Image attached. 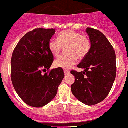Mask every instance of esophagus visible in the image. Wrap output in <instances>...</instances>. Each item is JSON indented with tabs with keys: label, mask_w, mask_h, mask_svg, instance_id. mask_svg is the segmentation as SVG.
<instances>
[{
	"label": "esophagus",
	"mask_w": 128,
	"mask_h": 128,
	"mask_svg": "<svg viewBox=\"0 0 128 128\" xmlns=\"http://www.w3.org/2000/svg\"><path fill=\"white\" fill-rule=\"evenodd\" d=\"M64 74H65V75H67V74H68L69 73H70V71H68V70H64Z\"/></svg>",
	"instance_id": "esophagus-1"
}]
</instances>
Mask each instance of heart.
Segmentation results:
<instances>
[{"label": "heart", "mask_w": 128, "mask_h": 128, "mask_svg": "<svg viewBox=\"0 0 128 128\" xmlns=\"http://www.w3.org/2000/svg\"><path fill=\"white\" fill-rule=\"evenodd\" d=\"M66 54L54 62V66L69 69L75 64L77 58L83 59L87 56L90 48L88 38L74 30L62 31L57 36V40L51 39L48 42V48L55 57H58L62 48Z\"/></svg>", "instance_id": "heart-1"}]
</instances>
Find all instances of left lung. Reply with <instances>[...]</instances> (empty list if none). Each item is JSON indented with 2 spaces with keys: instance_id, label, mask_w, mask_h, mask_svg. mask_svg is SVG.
I'll use <instances>...</instances> for the list:
<instances>
[{
  "instance_id": "obj_1",
  "label": "left lung",
  "mask_w": 128,
  "mask_h": 128,
  "mask_svg": "<svg viewBox=\"0 0 128 128\" xmlns=\"http://www.w3.org/2000/svg\"><path fill=\"white\" fill-rule=\"evenodd\" d=\"M90 48L77 66L84 71H71L75 81L71 85L74 97L86 105L98 104L111 90L116 76V57L114 48L105 36L98 30L87 28Z\"/></svg>"
}]
</instances>
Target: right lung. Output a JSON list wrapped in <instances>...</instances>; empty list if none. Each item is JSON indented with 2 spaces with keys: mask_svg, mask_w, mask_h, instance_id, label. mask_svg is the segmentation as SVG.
I'll return each instance as SVG.
<instances>
[{
  "mask_svg": "<svg viewBox=\"0 0 128 128\" xmlns=\"http://www.w3.org/2000/svg\"><path fill=\"white\" fill-rule=\"evenodd\" d=\"M54 28H36L27 33L14 50L11 58V80L19 97L28 105L40 108L49 103L57 93L64 77L62 68L51 67L54 57L48 42Z\"/></svg>",
  "mask_w": 128,
  "mask_h": 128,
  "instance_id": "right-lung-1",
  "label": "right lung"
}]
</instances>
